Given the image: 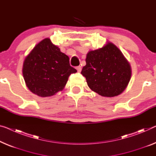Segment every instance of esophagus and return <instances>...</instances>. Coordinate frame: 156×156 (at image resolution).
I'll return each instance as SVG.
<instances>
[{"label": "esophagus", "mask_w": 156, "mask_h": 156, "mask_svg": "<svg viewBox=\"0 0 156 156\" xmlns=\"http://www.w3.org/2000/svg\"><path fill=\"white\" fill-rule=\"evenodd\" d=\"M76 70H77L78 72H80L81 71V66H78L76 67Z\"/></svg>", "instance_id": "34e87169"}]
</instances>
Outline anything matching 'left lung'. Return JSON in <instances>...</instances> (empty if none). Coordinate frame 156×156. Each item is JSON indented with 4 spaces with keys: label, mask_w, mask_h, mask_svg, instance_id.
<instances>
[{
    "label": "left lung",
    "mask_w": 156,
    "mask_h": 156,
    "mask_svg": "<svg viewBox=\"0 0 156 156\" xmlns=\"http://www.w3.org/2000/svg\"><path fill=\"white\" fill-rule=\"evenodd\" d=\"M86 65L81 71L87 85L102 97L118 96L124 91L131 78V66L121 51L108 43L87 54Z\"/></svg>",
    "instance_id": "1"
}]
</instances>
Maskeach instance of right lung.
Masks as SVG:
<instances>
[{"instance_id": "obj_1", "label": "right lung", "mask_w": 156, "mask_h": 156, "mask_svg": "<svg viewBox=\"0 0 156 156\" xmlns=\"http://www.w3.org/2000/svg\"><path fill=\"white\" fill-rule=\"evenodd\" d=\"M76 72L70 66L68 56L48 38L35 46L25 58L22 69L27 87L41 97L52 96L62 91L69 76Z\"/></svg>"}]
</instances>
